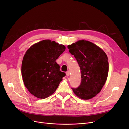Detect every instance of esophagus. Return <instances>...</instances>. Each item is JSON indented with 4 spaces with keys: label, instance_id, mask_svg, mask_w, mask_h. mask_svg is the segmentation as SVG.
Returning a JSON list of instances; mask_svg holds the SVG:
<instances>
[{
    "label": "esophagus",
    "instance_id": "1",
    "mask_svg": "<svg viewBox=\"0 0 129 129\" xmlns=\"http://www.w3.org/2000/svg\"><path fill=\"white\" fill-rule=\"evenodd\" d=\"M66 75H67V76H69L70 75V71H67V72L66 73Z\"/></svg>",
    "mask_w": 129,
    "mask_h": 129
}]
</instances>
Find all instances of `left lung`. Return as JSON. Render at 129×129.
I'll use <instances>...</instances> for the list:
<instances>
[{
  "instance_id": "left-lung-1",
  "label": "left lung",
  "mask_w": 129,
  "mask_h": 129,
  "mask_svg": "<svg viewBox=\"0 0 129 129\" xmlns=\"http://www.w3.org/2000/svg\"><path fill=\"white\" fill-rule=\"evenodd\" d=\"M67 47L76 58L81 71L80 85L72 90L80 99H91L100 92L107 80L109 72L107 54L100 47L85 40Z\"/></svg>"
}]
</instances>
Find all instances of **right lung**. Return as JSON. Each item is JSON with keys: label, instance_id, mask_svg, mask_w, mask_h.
Listing matches in <instances>:
<instances>
[{"label": "right lung", "instance_id": "right-lung-1", "mask_svg": "<svg viewBox=\"0 0 129 129\" xmlns=\"http://www.w3.org/2000/svg\"><path fill=\"white\" fill-rule=\"evenodd\" d=\"M63 44L44 40L32 45L23 58L21 74L28 91L45 99L55 92L65 73L60 71L56 59L65 50Z\"/></svg>", "mask_w": 129, "mask_h": 129}]
</instances>
